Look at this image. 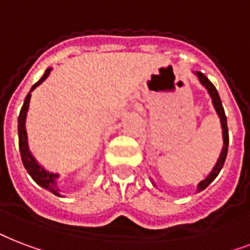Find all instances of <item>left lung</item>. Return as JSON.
Listing matches in <instances>:
<instances>
[{"mask_svg": "<svg viewBox=\"0 0 250 250\" xmlns=\"http://www.w3.org/2000/svg\"><path fill=\"white\" fill-rule=\"evenodd\" d=\"M198 79L201 81L203 85L206 86V89L208 90L209 95H211V98H212V104L215 106V110L218 112V115L220 117V122H222V128H223V142H224V146H223V150H222V155L219 157L218 163L215 165V167L212 169V171L209 173L208 176L206 180H203L202 182H199L198 185V191H202V190H205L207 186H208L212 181L216 178L220 170H222L223 165L226 163L227 159V153H228V143H229V136H228V127H227V117H226V112H224V108H223L222 104V100H220V97H219V93L216 90V87L212 85V83L209 81L207 77H206L205 74L202 73V72H198L197 73Z\"/></svg>", "mask_w": 250, "mask_h": 250, "instance_id": "obj_1", "label": "left lung"}]
</instances>
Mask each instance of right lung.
<instances>
[{
    "mask_svg": "<svg viewBox=\"0 0 250 250\" xmlns=\"http://www.w3.org/2000/svg\"><path fill=\"white\" fill-rule=\"evenodd\" d=\"M49 72H51V68H48V69L45 70L44 74H43V77H42L38 83H34V86L31 87V91L34 90L38 85H41V83L48 77ZM30 97H31V95L28 93V94L26 95V98H24L23 106L21 108V112H19L18 117V140L21 159H22V163H23L26 170L28 171V174L31 176V178L35 181L36 184L41 185L42 188H47L48 191H51V193L55 194V195H59V197H60V194H59L60 190H59L56 186V178L59 176H57V174H52V173H48V171H45L43 167H39V164L36 163L35 159L32 157L31 153H30V150H28L27 136H26V129H24V119H26V112H27Z\"/></svg>",
    "mask_w": 250,
    "mask_h": 250,
    "instance_id": "add662e5",
    "label": "right lung"
}]
</instances>
